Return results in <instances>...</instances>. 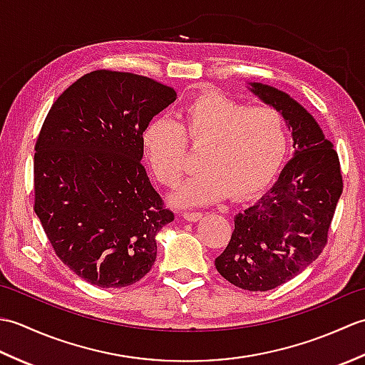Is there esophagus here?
I'll return each mask as SVG.
<instances>
[{"instance_id":"esophagus-1","label":"esophagus","mask_w":365,"mask_h":365,"mask_svg":"<svg viewBox=\"0 0 365 365\" xmlns=\"http://www.w3.org/2000/svg\"><path fill=\"white\" fill-rule=\"evenodd\" d=\"M183 218L187 220V221H190V222H196V221H199L200 218H202V213H199V212H185L183 213Z\"/></svg>"}]
</instances>
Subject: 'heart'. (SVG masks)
<instances>
[{
	"label": "heart",
	"mask_w": 365,
	"mask_h": 365,
	"mask_svg": "<svg viewBox=\"0 0 365 365\" xmlns=\"http://www.w3.org/2000/svg\"><path fill=\"white\" fill-rule=\"evenodd\" d=\"M158 180L175 187L188 169V144L202 150V170L177 191L180 205L210 204L229 195L245 199L281 169L289 149L285 115L273 106H250L216 91L200 92L178 113L152 119L141 135Z\"/></svg>",
	"instance_id": "b5f03b06"
}]
</instances>
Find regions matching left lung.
<instances>
[{"mask_svg":"<svg viewBox=\"0 0 365 365\" xmlns=\"http://www.w3.org/2000/svg\"><path fill=\"white\" fill-rule=\"evenodd\" d=\"M250 89L285 115L294 155L273 188L235 216L230 242L215 267L240 289L267 292L322 254L344 182L337 152L311 113L273 86L251 83Z\"/></svg>","mask_w":365,"mask_h":365,"instance_id":"left-lung-1","label":"left lung"}]
</instances>
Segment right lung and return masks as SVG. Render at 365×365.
I'll return each mask as SVG.
<instances>
[{
    "mask_svg": "<svg viewBox=\"0 0 365 365\" xmlns=\"http://www.w3.org/2000/svg\"><path fill=\"white\" fill-rule=\"evenodd\" d=\"M177 98L147 76L94 71L50 108L34 147V212L76 276L120 289L149 273L174 221L141 163V135Z\"/></svg>",
    "mask_w": 365,
    "mask_h": 365,
    "instance_id": "obj_1",
    "label": "right lung"
}]
</instances>
